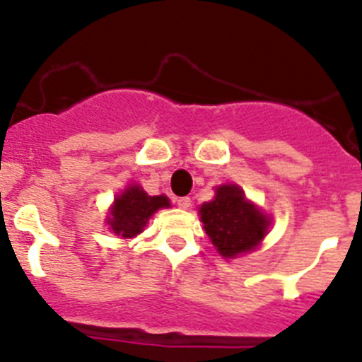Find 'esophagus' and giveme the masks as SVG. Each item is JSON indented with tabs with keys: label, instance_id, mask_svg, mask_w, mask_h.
I'll return each instance as SVG.
<instances>
[{
	"label": "esophagus",
	"instance_id": "esophagus-1",
	"mask_svg": "<svg viewBox=\"0 0 362 362\" xmlns=\"http://www.w3.org/2000/svg\"><path fill=\"white\" fill-rule=\"evenodd\" d=\"M177 204L180 208H184V210H187V208L191 206V198H187V196H184V198H178Z\"/></svg>",
	"mask_w": 362,
	"mask_h": 362
}]
</instances>
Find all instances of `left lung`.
<instances>
[{"instance_id":"1","label":"left lung","mask_w":362,"mask_h":362,"mask_svg":"<svg viewBox=\"0 0 362 362\" xmlns=\"http://www.w3.org/2000/svg\"><path fill=\"white\" fill-rule=\"evenodd\" d=\"M208 238L222 257L254 250L264 238L269 221L245 199L238 185H221L214 202L199 208Z\"/></svg>"}]
</instances>
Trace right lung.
Masks as SVG:
<instances>
[{"mask_svg":"<svg viewBox=\"0 0 362 362\" xmlns=\"http://www.w3.org/2000/svg\"><path fill=\"white\" fill-rule=\"evenodd\" d=\"M164 206H170L166 196H148L144 189L133 185L117 196L108 224L112 226L115 235L122 238H133L144 231L151 215Z\"/></svg>","mask_w":362,"mask_h":362,"instance_id":"obj_1","label":"right lung"}]
</instances>
